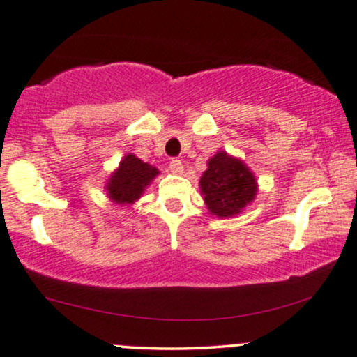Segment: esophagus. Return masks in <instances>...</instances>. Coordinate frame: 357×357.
Here are the masks:
<instances>
[{"instance_id":"1","label":"esophagus","mask_w":357,"mask_h":357,"mask_svg":"<svg viewBox=\"0 0 357 357\" xmlns=\"http://www.w3.org/2000/svg\"><path fill=\"white\" fill-rule=\"evenodd\" d=\"M169 169L172 170L174 174H182L183 172V164L180 159H172L169 162Z\"/></svg>"}]
</instances>
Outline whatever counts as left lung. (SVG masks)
Returning a JSON list of instances; mask_svg holds the SVG:
<instances>
[{
  "label": "left lung",
  "instance_id": "obj_1",
  "mask_svg": "<svg viewBox=\"0 0 357 357\" xmlns=\"http://www.w3.org/2000/svg\"><path fill=\"white\" fill-rule=\"evenodd\" d=\"M200 188L213 215L234 216L256 197V178L238 159L220 152L208 160V169L200 178Z\"/></svg>",
  "mask_w": 357,
  "mask_h": 357
}]
</instances>
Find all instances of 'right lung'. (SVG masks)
I'll return each mask as SVG.
<instances>
[{
    "label": "right lung",
    "instance_id": "right-lung-1",
    "mask_svg": "<svg viewBox=\"0 0 357 357\" xmlns=\"http://www.w3.org/2000/svg\"><path fill=\"white\" fill-rule=\"evenodd\" d=\"M159 174L155 167L139 160L136 155L129 154L119 164V169L113 174L108 183L109 198L116 203H132L141 197L146 185Z\"/></svg>",
    "mask_w": 357,
    "mask_h": 357
}]
</instances>
